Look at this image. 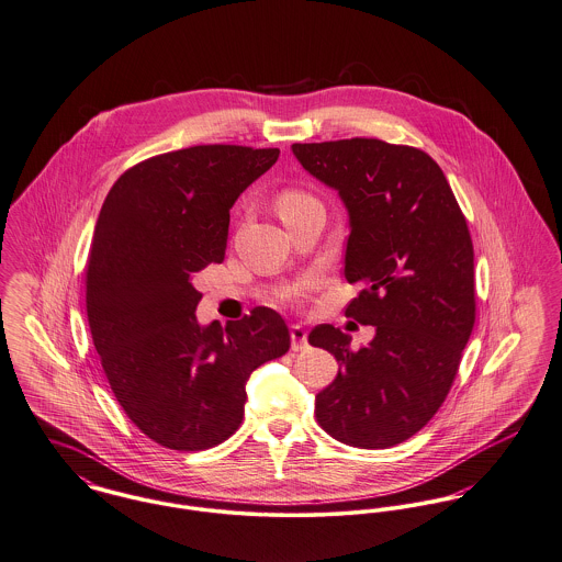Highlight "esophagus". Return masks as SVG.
Here are the masks:
<instances>
[{"instance_id": "obj_1", "label": "esophagus", "mask_w": 562, "mask_h": 562, "mask_svg": "<svg viewBox=\"0 0 562 562\" xmlns=\"http://www.w3.org/2000/svg\"><path fill=\"white\" fill-rule=\"evenodd\" d=\"M307 346V331L300 327V325H293L291 327V348L293 350H303Z\"/></svg>"}]
</instances>
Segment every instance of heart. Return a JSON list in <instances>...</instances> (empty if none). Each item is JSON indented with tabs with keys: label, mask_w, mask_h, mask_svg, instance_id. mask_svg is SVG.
I'll use <instances>...</instances> for the list:
<instances>
[{
	"label": "heart",
	"mask_w": 562,
	"mask_h": 562,
	"mask_svg": "<svg viewBox=\"0 0 562 562\" xmlns=\"http://www.w3.org/2000/svg\"><path fill=\"white\" fill-rule=\"evenodd\" d=\"M310 196H305L302 192H295V190H289L284 192L280 199H278V212L280 210H286V207H293V205H300L303 201H307Z\"/></svg>",
	"instance_id": "1"
}]
</instances>
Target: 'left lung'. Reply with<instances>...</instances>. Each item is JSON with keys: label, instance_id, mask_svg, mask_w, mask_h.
<instances>
[{"label": "left lung", "instance_id": "1", "mask_svg": "<svg viewBox=\"0 0 562 562\" xmlns=\"http://www.w3.org/2000/svg\"><path fill=\"white\" fill-rule=\"evenodd\" d=\"M291 149L345 203V278L361 284L346 316L376 329L359 350L334 325L310 331L307 342L340 363L334 383L316 395V422L350 447L387 449L432 419L471 338L475 255L467 217L422 149L379 138Z\"/></svg>", "mask_w": 562, "mask_h": 562}]
</instances>
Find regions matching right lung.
Here are the masks:
<instances>
[{
	"mask_svg": "<svg viewBox=\"0 0 562 562\" xmlns=\"http://www.w3.org/2000/svg\"><path fill=\"white\" fill-rule=\"evenodd\" d=\"M280 149L196 145L149 158L104 199L87 260V318L130 422L162 447L201 451L237 432L246 383L291 336L271 307L199 325L192 278L222 262L231 207Z\"/></svg>",
	"mask_w": 562,
	"mask_h": 562,
	"instance_id": "1",
	"label": "right lung"
}]
</instances>
